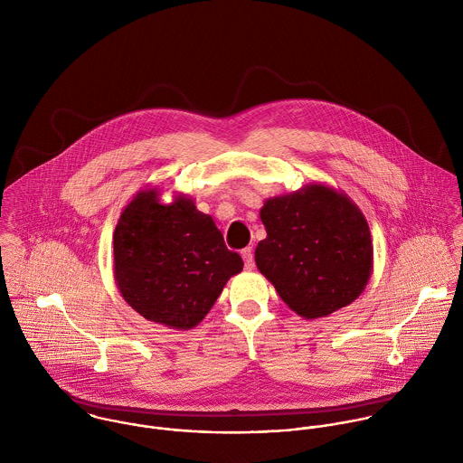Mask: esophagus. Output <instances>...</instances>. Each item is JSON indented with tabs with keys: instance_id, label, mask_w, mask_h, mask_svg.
Returning <instances> with one entry per match:
<instances>
[{
	"instance_id": "esophagus-1",
	"label": "esophagus",
	"mask_w": 463,
	"mask_h": 463,
	"mask_svg": "<svg viewBox=\"0 0 463 463\" xmlns=\"http://www.w3.org/2000/svg\"><path fill=\"white\" fill-rule=\"evenodd\" d=\"M241 255H242V259H244V265H246V269H253V250L251 248H244L242 251H241Z\"/></svg>"
}]
</instances>
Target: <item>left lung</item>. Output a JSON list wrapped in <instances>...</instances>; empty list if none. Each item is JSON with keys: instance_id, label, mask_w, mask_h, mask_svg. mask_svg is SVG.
<instances>
[{"instance_id": "left-lung-1", "label": "left lung", "mask_w": 463, "mask_h": 463, "mask_svg": "<svg viewBox=\"0 0 463 463\" xmlns=\"http://www.w3.org/2000/svg\"><path fill=\"white\" fill-rule=\"evenodd\" d=\"M267 237L255 250L259 270L303 319L326 317L351 305L373 272L365 215L347 194L325 184L265 199Z\"/></svg>"}]
</instances>
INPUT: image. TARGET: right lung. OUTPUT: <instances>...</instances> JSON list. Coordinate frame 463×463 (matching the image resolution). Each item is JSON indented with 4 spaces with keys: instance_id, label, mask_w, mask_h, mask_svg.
<instances>
[{
    "instance_id": "right-lung-1",
    "label": "right lung",
    "mask_w": 463,
    "mask_h": 463,
    "mask_svg": "<svg viewBox=\"0 0 463 463\" xmlns=\"http://www.w3.org/2000/svg\"><path fill=\"white\" fill-rule=\"evenodd\" d=\"M244 262L224 246L213 219L194 199L140 189L114 232V279L144 319L171 330H193Z\"/></svg>"
}]
</instances>
